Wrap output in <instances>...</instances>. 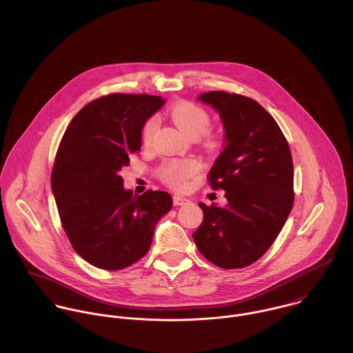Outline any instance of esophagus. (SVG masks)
I'll list each match as a JSON object with an SVG mask.
<instances>
[{
    "label": "esophagus",
    "instance_id": "esophagus-1",
    "mask_svg": "<svg viewBox=\"0 0 353 353\" xmlns=\"http://www.w3.org/2000/svg\"><path fill=\"white\" fill-rule=\"evenodd\" d=\"M188 203H190L189 199H186L183 196H178V194L174 196V205L179 206V205H188Z\"/></svg>",
    "mask_w": 353,
    "mask_h": 353
}]
</instances>
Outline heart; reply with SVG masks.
Masks as SVG:
<instances>
[{
    "label": "heart",
    "instance_id": "1",
    "mask_svg": "<svg viewBox=\"0 0 353 353\" xmlns=\"http://www.w3.org/2000/svg\"><path fill=\"white\" fill-rule=\"evenodd\" d=\"M171 121L188 136L197 139L206 133L210 125V117L205 108L193 101H181L168 108ZM156 130V121L151 118L143 128V141L150 144ZM199 163L196 160H168L160 168V178L175 189H185L190 178L197 172Z\"/></svg>",
    "mask_w": 353,
    "mask_h": 353
}]
</instances>
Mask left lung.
<instances>
[{
    "mask_svg": "<svg viewBox=\"0 0 353 353\" xmlns=\"http://www.w3.org/2000/svg\"><path fill=\"white\" fill-rule=\"evenodd\" d=\"M199 101L223 122L224 150L209 171L225 206L200 202L203 220L193 239L212 263L224 269L252 265L272 246L294 205V163L273 117L250 98L210 91Z\"/></svg>",
    "mask_w": 353,
    "mask_h": 353,
    "instance_id": "left-lung-1",
    "label": "left lung"
}]
</instances>
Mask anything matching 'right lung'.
I'll use <instances>...</instances> for the list:
<instances>
[{
    "label": "right lung",
    "instance_id": "1",
    "mask_svg": "<svg viewBox=\"0 0 353 353\" xmlns=\"http://www.w3.org/2000/svg\"><path fill=\"white\" fill-rule=\"evenodd\" d=\"M163 104L151 95L103 97L76 114L61 140L51 174L59 219L74 252L99 269L119 270L143 258L172 208L165 192L133 196L119 175Z\"/></svg>",
    "mask_w": 353,
    "mask_h": 353
}]
</instances>
